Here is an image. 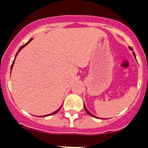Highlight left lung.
Returning a JSON list of instances; mask_svg holds the SVG:
<instances>
[{"mask_svg": "<svg viewBox=\"0 0 148 148\" xmlns=\"http://www.w3.org/2000/svg\"><path fill=\"white\" fill-rule=\"evenodd\" d=\"M130 49H132V48L131 47H130ZM132 53H133V55L135 56V53H134V52H132ZM84 108H85L86 111V113H87V114H89V115H90V116H93V117H95V116H94V115H92V114H90V113H89V111H88V110H87V109H86V107H85V105H84Z\"/></svg>", "mask_w": 148, "mask_h": 148, "instance_id": "obj_1", "label": "left lung"}]
</instances>
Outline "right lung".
Instances as JSON below:
<instances>
[{"instance_id":"right-lung-1","label":"right lung","mask_w":148,"mask_h":148,"mask_svg":"<svg viewBox=\"0 0 148 148\" xmlns=\"http://www.w3.org/2000/svg\"><path fill=\"white\" fill-rule=\"evenodd\" d=\"M31 40H32V39H30V40H28V43H25V44H24V45H22V47H20V48H19V49H18V52H17V53H16V56H17V54H18V52H19V51H20V50H21V49H22V48H23V47H25V46H26V45H27V44H28V43H29V42H30V41H31ZM16 57H15V58H16ZM14 61H15V59H14ZM14 61H13V64H12V65H11V70H12V68H13V63H14ZM61 108H62V107H61ZM60 108H59V109H58V110H56V111H55V112H53V113H52V114H48V115H46V116H50V115H53V114H56V113H57V112H58V111H59V110H60Z\"/></svg>"}]
</instances>
